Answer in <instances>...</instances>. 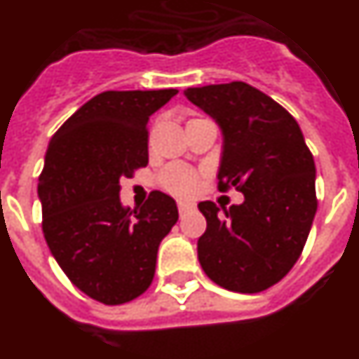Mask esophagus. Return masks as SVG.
I'll return each mask as SVG.
<instances>
[{
	"instance_id": "34e87169",
	"label": "esophagus",
	"mask_w": 359,
	"mask_h": 359,
	"mask_svg": "<svg viewBox=\"0 0 359 359\" xmlns=\"http://www.w3.org/2000/svg\"><path fill=\"white\" fill-rule=\"evenodd\" d=\"M177 206H179L180 213H186V212H189V210H194L195 204L189 203V201H177Z\"/></svg>"
}]
</instances>
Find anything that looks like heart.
Here are the masks:
<instances>
[{"label":"heart","mask_w":359,"mask_h":359,"mask_svg":"<svg viewBox=\"0 0 359 359\" xmlns=\"http://www.w3.org/2000/svg\"><path fill=\"white\" fill-rule=\"evenodd\" d=\"M195 173L194 171L180 168V165H173L162 173L161 182L168 191L171 194H189L195 188Z\"/></svg>","instance_id":"1"}]
</instances>
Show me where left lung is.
<instances>
[{
  "label": "left lung",
  "instance_id": "8db88e82",
  "mask_svg": "<svg viewBox=\"0 0 359 359\" xmlns=\"http://www.w3.org/2000/svg\"><path fill=\"white\" fill-rule=\"evenodd\" d=\"M186 98L221 128L219 188L245 203L230 210L198 203L206 231L198 263L219 287L257 294L290 272L314 221L316 165L296 118L245 82L189 87Z\"/></svg>",
  "mask_w": 359,
  "mask_h": 359
}]
</instances>
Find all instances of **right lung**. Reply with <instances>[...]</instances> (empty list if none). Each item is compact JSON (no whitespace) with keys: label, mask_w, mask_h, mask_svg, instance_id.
<instances>
[{"label":"right lung","mask_w":359,"mask_h":359,"mask_svg":"<svg viewBox=\"0 0 359 359\" xmlns=\"http://www.w3.org/2000/svg\"><path fill=\"white\" fill-rule=\"evenodd\" d=\"M177 93H100L67 118L45 153L38 197L47 246L72 285L104 305L147 290L158 245L179 219L162 191L137 210L120 203V179L147 165L149 116Z\"/></svg>","instance_id":"1"}]
</instances>
